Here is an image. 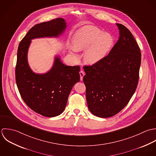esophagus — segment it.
I'll return each instance as SVG.
<instances>
[{"mask_svg": "<svg viewBox=\"0 0 156 156\" xmlns=\"http://www.w3.org/2000/svg\"><path fill=\"white\" fill-rule=\"evenodd\" d=\"M84 75H85V73L81 70L80 72V80H81V81L83 80V76H84Z\"/></svg>", "mask_w": 156, "mask_h": 156, "instance_id": "1", "label": "esophagus"}]
</instances>
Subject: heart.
I'll return each instance as SVG.
<instances>
[{"instance_id": "b5f03b06", "label": "heart", "mask_w": 156, "mask_h": 156, "mask_svg": "<svg viewBox=\"0 0 156 156\" xmlns=\"http://www.w3.org/2000/svg\"><path fill=\"white\" fill-rule=\"evenodd\" d=\"M113 43L112 35L102 31L94 26H86L76 32L72 39V54L76 51H84V60L88 64H94L102 60L110 50Z\"/></svg>"}]
</instances>
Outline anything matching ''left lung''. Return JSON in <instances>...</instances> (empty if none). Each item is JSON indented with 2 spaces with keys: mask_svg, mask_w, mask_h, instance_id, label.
Returning <instances> with one entry per match:
<instances>
[{
  "mask_svg": "<svg viewBox=\"0 0 156 156\" xmlns=\"http://www.w3.org/2000/svg\"><path fill=\"white\" fill-rule=\"evenodd\" d=\"M119 37L108 55L92 66H84L83 81L90 112L112 117L127 105L137 86L141 53L131 32L116 23Z\"/></svg>",
  "mask_w": 156,
  "mask_h": 156,
  "instance_id": "1",
  "label": "left lung"
}]
</instances>
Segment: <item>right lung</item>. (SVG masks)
<instances>
[{"label": "right lung", "instance_id": "right-lung-1", "mask_svg": "<svg viewBox=\"0 0 156 156\" xmlns=\"http://www.w3.org/2000/svg\"><path fill=\"white\" fill-rule=\"evenodd\" d=\"M66 28L62 18L35 25L19 43L16 66V81L19 93L34 112L46 117L62 114L73 86L80 81L79 66H69L55 58L52 69L43 74L32 72L28 62V51L31 40L58 37Z\"/></svg>", "mask_w": 156, "mask_h": 156}]
</instances>
